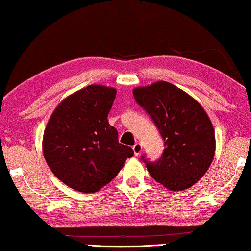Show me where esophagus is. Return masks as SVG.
Returning <instances> with one entry per match:
<instances>
[{
    "label": "esophagus",
    "mask_w": 251,
    "mask_h": 251,
    "mask_svg": "<svg viewBox=\"0 0 251 251\" xmlns=\"http://www.w3.org/2000/svg\"><path fill=\"white\" fill-rule=\"evenodd\" d=\"M132 149H133V152H134V155H140L141 154V152H142V146L140 143H135L134 146L132 147Z\"/></svg>",
    "instance_id": "34e87169"
}]
</instances>
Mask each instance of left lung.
<instances>
[{
    "label": "left lung",
    "instance_id": "obj_1",
    "mask_svg": "<svg viewBox=\"0 0 251 251\" xmlns=\"http://www.w3.org/2000/svg\"><path fill=\"white\" fill-rule=\"evenodd\" d=\"M133 96L164 140L161 159L150 162L142 156L149 173L168 190H187L207 172L215 155V132L207 113L185 91L166 81L134 88Z\"/></svg>",
    "mask_w": 251,
    "mask_h": 251
}]
</instances>
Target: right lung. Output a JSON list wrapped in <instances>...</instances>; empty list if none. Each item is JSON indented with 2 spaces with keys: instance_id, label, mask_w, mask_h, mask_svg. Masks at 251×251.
Segmentation results:
<instances>
[{
  "instance_id": "right-lung-1",
  "label": "right lung",
  "mask_w": 251,
  "mask_h": 251,
  "mask_svg": "<svg viewBox=\"0 0 251 251\" xmlns=\"http://www.w3.org/2000/svg\"><path fill=\"white\" fill-rule=\"evenodd\" d=\"M111 87L90 85L57 105L43 137V154L56 177L82 193H95L117 176L134 152L119 143L108 114L116 99Z\"/></svg>"
}]
</instances>
